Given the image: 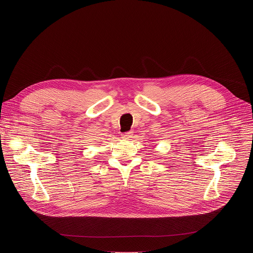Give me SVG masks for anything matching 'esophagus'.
<instances>
[{"mask_svg":"<svg viewBox=\"0 0 253 253\" xmlns=\"http://www.w3.org/2000/svg\"><path fill=\"white\" fill-rule=\"evenodd\" d=\"M121 136H122V138H123L124 140H130V139L133 137V132H132V131L125 132V133H123Z\"/></svg>","mask_w":253,"mask_h":253,"instance_id":"1","label":"esophagus"}]
</instances>
